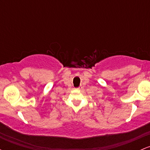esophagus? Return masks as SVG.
I'll return each mask as SVG.
<instances>
[{
	"mask_svg": "<svg viewBox=\"0 0 150 150\" xmlns=\"http://www.w3.org/2000/svg\"><path fill=\"white\" fill-rule=\"evenodd\" d=\"M76 89H79V90H80V89H82V86H80V87H77V88H76Z\"/></svg>",
	"mask_w": 150,
	"mask_h": 150,
	"instance_id": "esophagus-1",
	"label": "esophagus"
}]
</instances>
